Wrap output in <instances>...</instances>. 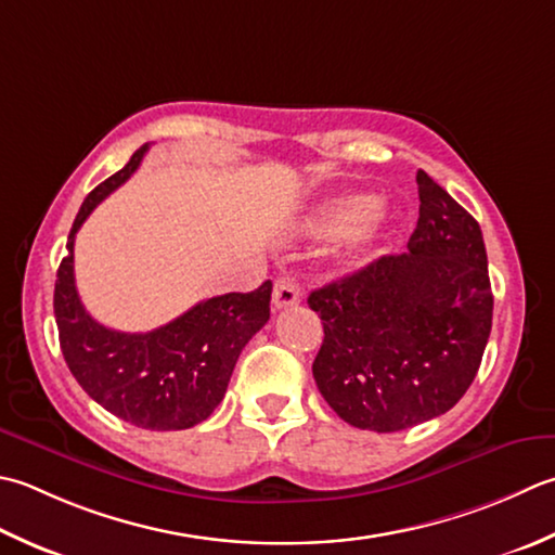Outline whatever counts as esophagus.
Listing matches in <instances>:
<instances>
[{"mask_svg": "<svg viewBox=\"0 0 555 555\" xmlns=\"http://www.w3.org/2000/svg\"><path fill=\"white\" fill-rule=\"evenodd\" d=\"M271 300H274V308H291L300 302V288L293 279L279 276L274 281V293H271Z\"/></svg>", "mask_w": 555, "mask_h": 555, "instance_id": "34e87169", "label": "esophagus"}]
</instances>
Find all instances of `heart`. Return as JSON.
Wrapping results in <instances>:
<instances>
[{
  "mask_svg": "<svg viewBox=\"0 0 555 555\" xmlns=\"http://www.w3.org/2000/svg\"><path fill=\"white\" fill-rule=\"evenodd\" d=\"M387 225V209L373 204L371 194L341 192L324 199L306 221L310 237H336L339 243V262L346 269H356L367 262Z\"/></svg>",
  "mask_w": 555,
  "mask_h": 555,
  "instance_id": "heart-1",
  "label": "heart"
}]
</instances>
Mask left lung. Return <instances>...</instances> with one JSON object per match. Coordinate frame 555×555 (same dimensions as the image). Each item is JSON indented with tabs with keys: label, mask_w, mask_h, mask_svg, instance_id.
<instances>
[{
	"label": "left lung",
	"mask_w": 555,
	"mask_h": 555,
	"mask_svg": "<svg viewBox=\"0 0 555 555\" xmlns=\"http://www.w3.org/2000/svg\"><path fill=\"white\" fill-rule=\"evenodd\" d=\"M406 253L310 293L324 341L312 375L336 416L397 433L450 411L474 383L493 322L481 228L428 172Z\"/></svg>",
	"instance_id": "left-lung-1"
}]
</instances>
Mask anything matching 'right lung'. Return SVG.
I'll use <instances>...</instances> for the list:
<instances>
[{
    "mask_svg": "<svg viewBox=\"0 0 555 555\" xmlns=\"http://www.w3.org/2000/svg\"><path fill=\"white\" fill-rule=\"evenodd\" d=\"M149 144L83 199L54 281L62 356L83 392L117 418L146 430H184L211 416L231 383L237 356L269 320L271 281L249 293L206 298L154 332L103 327L74 284V237L89 214L139 168Z\"/></svg>",
    "mask_w": 555,
    "mask_h": 555,
    "instance_id": "right-lung-1",
    "label": "right lung"
}]
</instances>
